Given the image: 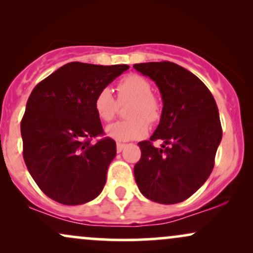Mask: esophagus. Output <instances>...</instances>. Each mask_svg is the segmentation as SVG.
I'll use <instances>...</instances> for the list:
<instances>
[{"instance_id": "esophagus-1", "label": "esophagus", "mask_w": 253, "mask_h": 253, "mask_svg": "<svg viewBox=\"0 0 253 253\" xmlns=\"http://www.w3.org/2000/svg\"><path fill=\"white\" fill-rule=\"evenodd\" d=\"M125 146H126V145H125V144H123V143H118V144H117V152L120 153L121 151H123V150L125 149Z\"/></svg>"}]
</instances>
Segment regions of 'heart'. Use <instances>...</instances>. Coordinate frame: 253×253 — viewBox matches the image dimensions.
I'll use <instances>...</instances> for the list:
<instances>
[{
  "instance_id": "obj_1",
  "label": "heart",
  "mask_w": 253,
  "mask_h": 253,
  "mask_svg": "<svg viewBox=\"0 0 253 253\" xmlns=\"http://www.w3.org/2000/svg\"><path fill=\"white\" fill-rule=\"evenodd\" d=\"M118 101L112 90L103 88L94 100V109L102 121H110L118 113L119 104L130 102L125 121H117L106 128V134L117 141H129L144 138L149 125L156 123L161 117V104L153 96L152 85L149 80L136 74H130L118 83Z\"/></svg>"
}]
</instances>
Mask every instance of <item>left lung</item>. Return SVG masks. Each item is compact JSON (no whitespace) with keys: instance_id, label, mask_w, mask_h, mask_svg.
<instances>
[{"instance_id":"1","label":"left lung","mask_w":253,"mask_h":253,"mask_svg":"<svg viewBox=\"0 0 253 253\" xmlns=\"http://www.w3.org/2000/svg\"><path fill=\"white\" fill-rule=\"evenodd\" d=\"M150 77L163 101L161 121L150 140L140 141L134 167L139 190L163 205L187 200L207 181L222 138L215 100L200 78L171 62L134 64ZM164 140L162 149L152 141Z\"/></svg>"}]
</instances>
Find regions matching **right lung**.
I'll use <instances>...</instances> for the list:
<instances>
[{
    "label": "right lung",
    "instance_id": "add662e5",
    "mask_svg": "<svg viewBox=\"0 0 253 253\" xmlns=\"http://www.w3.org/2000/svg\"><path fill=\"white\" fill-rule=\"evenodd\" d=\"M128 65L72 62L46 77L31 92L21 121L24 159L45 195L66 206L83 205L102 191L117 144L103 138L95 96Z\"/></svg>",
    "mask_w": 253,
    "mask_h": 253
}]
</instances>
